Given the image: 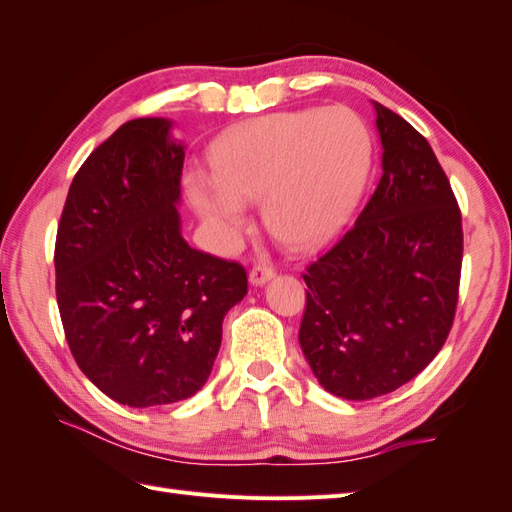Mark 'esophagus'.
I'll list each match as a JSON object with an SVG mask.
<instances>
[{"label":"esophagus","mask_w":512,"mask_h":512,"mask_svg":"<svg viewBox=\"0 0 512 512\" xmlns=\"http://www.w3.org/2000/svg\"><path fill=\"white\" fill-rule=\"evenodd\" d=\"M276 276V271L267 267V265H256L252 271H249V282H252L254 287H263L267 282Z\"/></svg>","instance_id":"obj_1"}]
</instances>
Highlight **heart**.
<instances>
[{"instance_id": "b5f03b06", "label": "heart", "mask_w": 512, "mask_h": 512, "mask_svg": "<svg viewBox=\"0 0 512 512\" xmlns=\"http://www.w3.org/2000/svg\"><path fill=\"white\" fill-rule=\"evenodd\" d=\"M372 168V138L348 107L267 113L227 131L212 173L190 170L188 195L221 247L249 230L247 201H263L267 230L293 247H317L355 217Z\"/></svg>"}]
</instances>
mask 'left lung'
<instances>
[{"label":"left lung","instance_id":"1","mask_svg":"<svg viewBox=\"0 0 512 512\" xmlns=\"http://www.w3.org/2000/svg\"><path fill=\"white\" fill-rule=\"evenodd\" d=\"M379 186L355 227L304 274L300 348L326 392L368 401L414 379L451 331L462 217L429 142L374 102Z\"/></svg>","mask_w":512,"mask_h":512}]
</instances>
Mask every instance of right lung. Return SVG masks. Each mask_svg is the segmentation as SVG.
Listing matches in <instances>:
<instances>
[{
  "label": "right lung",
  "instance_id": "right-lung-1",
  "mask_svg": "<svg viewBox=\"0 0 512 512\" xmlns=\"http://www.w3.org/2000/svg\"><path fill=\"white\" fill-rule=\"evenodd\" d=\"M173 120L135 118L78 170L56 232V302L78 368L109 399L155 407L208 381L241 265L181 236L186 146Z\"/></svg>",
  "mask_w": 512,
  "mask_h": 512
}]
</instances>
